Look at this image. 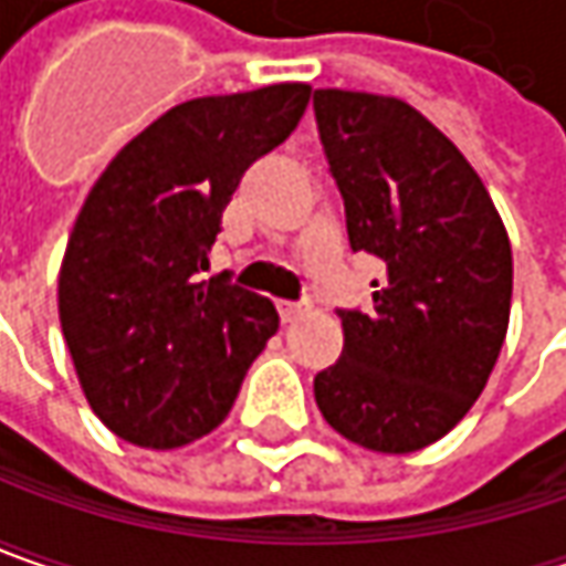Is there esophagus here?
I'll return each mask as SVG.
<instances>
[{"instance_id":"esophagus-1","label":"esophagus","mask_w":566,"mask_h":566,"mask_svg":"<svg viewBox=\"0 0 566 566\" xmlns=\"http://www.w3.org/2000/svg\"><path fill=\"white\" fill-rule=\"evenodd\" d=\"M307 310H310L307 304H291V301H287V304H279L282 323H297V319H301V316H304Z\"/></svg>"}]
</instances>
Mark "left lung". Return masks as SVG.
I'll return each instance as SVG.
<instances>
[{
  "instance_id": "obj_1",
  "label": "left lung",
  "mask_w": 566,
  "mask_h": 566,
  "mask_svg": "<svg viewBox=\"0 0 566 566\" xmlns=\"http://www.w3.org/2000/svg\"><path fill=\"white\" fill-rule=\"evenodd\" d=\"M313 113L355 253L382 259L374 310H338L345 348L313 396L342 437L415 453L475 406L501 355L513 256L488 189L396 97L319 87Z\"/></svg>"
}]
</instances>
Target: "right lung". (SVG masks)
I'll use <instances>...</instances> for the list:
<instances>
[{
  "label": "right lung",
  "instance_id": "add662e5",
  "mask_svg": "<svg viewBox=\"0 0 566 566\" xmlns=\"http://www.w3.org/2000/svg\"><path fill=\"white\" fill-rule=\"evenodd\" d=\"M310 85L199 97L158 116L87 192L60 272V323L87 402L138 447L214 430L279 332L272 301L209 250L247 167L301 123Z\"/></svg>",
  "mask_w": 566,
  "mask_h": 566
}]
</instances>
